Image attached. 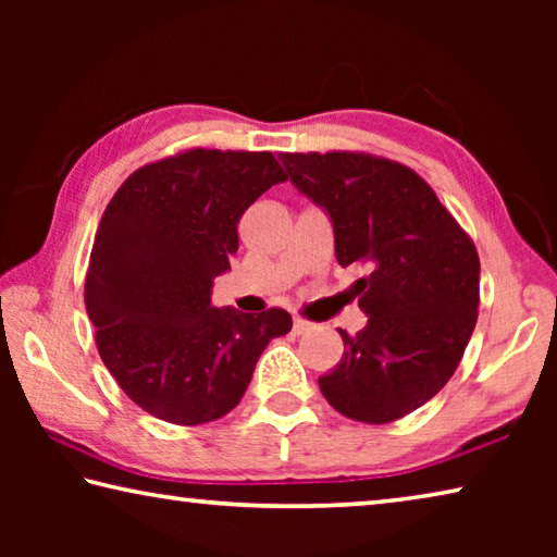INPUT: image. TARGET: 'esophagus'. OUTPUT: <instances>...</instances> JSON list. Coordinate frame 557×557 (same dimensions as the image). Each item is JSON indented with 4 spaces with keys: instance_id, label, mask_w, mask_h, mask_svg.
Wrapping results in <instances>:
<instances>
[{
    "instance_id": "esophagus-1",
    "label": "esophagus",
    "mask_w": 557,
    "mask_h": 557,
    "mask_svg": "<svg viewBox=\"0 0 557 557\" xmlns=\"http://www.w3.org/2000/svg\"><path fill=\"white\" fill-rule=\"evenodd\" d=\"M312 322H307V319H299V317H295V322H292V332L295 334H307V332H312Z\"/></svg>"
}]
</instances>
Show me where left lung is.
<instances>
[{
  "instance_id": "left-lung-1",
  "label": "left lung",
  "mask_w": 557,
  "mask_h": 557,
  "mask_svg": "<svg viewBox=\"0 0 557 557\" xmlns=\"http://www.w3.org/2000/svg\"><path fill=\"white\" fill-rule=\"evenodd\" d=\"M289 182L332 221L351 295L369 322L319 379L334 410L383 425L445 388L476 326L479 256L412 169L369 154H280Z\"/></svg>"
}]
</instances>
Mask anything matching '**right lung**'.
Wrapping results in <instances>:
<instances>
[{
	"label": "right lung",
	"mask_w": 557,
	"mask_h": 557,
	"mask_svg": "<svg viewBox=\"0 0 557 557\" xmlns=\"http://www.w3.org/2000/svg\"><path fill=\"white\" fill-rule=\"evenodd\" d=\"M287 174L270 152L191 149L137 169L92 243L86 309L98 351L132 403L174 425H203L240 403L260 354L285 336V309L213 307L238 221Z\"/></svg>",
	"instance_id": "obj_1"
}]
</instances>
